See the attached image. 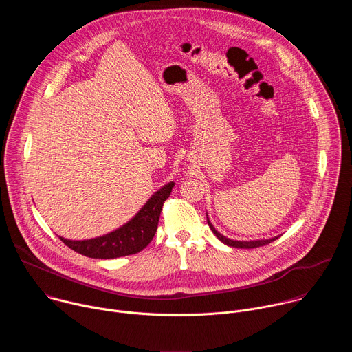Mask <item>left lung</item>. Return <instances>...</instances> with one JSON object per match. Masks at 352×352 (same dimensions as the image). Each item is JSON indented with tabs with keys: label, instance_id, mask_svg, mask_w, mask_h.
<instances>
[{
	"label": "left lung",
	"instance_id": "obj_1",
	"mask_svg": "<svg viewBox=\"0 0 352 352\" xmlns=\"http://www.w3.org/2000/svg\"><path fill=\"white\" fill-rule=\"evenodd\" d=\"M208 224L210 227V230L213 231V234L226 245L228 246H232V248H241V249H252V248H259V246H263V245H267L273 241H276L278 236H274V238H270V239H258V241H234V239H230V238H226L224 235H221L210 223V220L208 219Z\"/></svg>",
	"mask_w": 352,
	"mask_h": 352
}]
</instances>
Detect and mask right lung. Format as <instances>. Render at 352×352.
Masks as SVG:
<instances>
[{
  "mask_svg": "<svg viewBox=\"0 0 352 352\" xmlns=\"http://www.w3.org/2000/svg\"><path fill=\"white\" fill-rule=\"evenodd\" d=\"M173 188L174 182L164 185L147 200L131 221L113 232L85 241H71L63 236L60 239L75 252L93 259H114L135 255L153 239L163 205L171 195Z\"/></svg>",
  "mask_w": 352,
  "mask_h": 352,
  "instance_id": "add662e5",
  "label": "right lung"
}]
</instances>
